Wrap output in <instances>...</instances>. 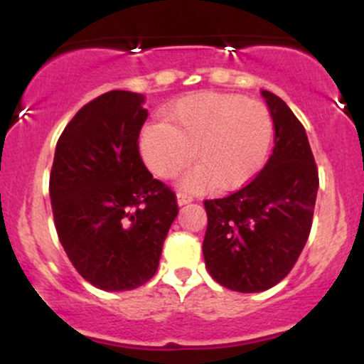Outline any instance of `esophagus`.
Here are the masks:
<instances>
[{
  "instance_id": "1",
  "label": "esophagus",
  "mask_w": 364,
  "mask_h": 364,
  "mask_svg": "<svg viewBox=\"0 0 364 364\" xmlns=\"http://www.w3.org/2000/svg\"><path fill=\"white\" fill-rule=\"evenodd\" d=\"M176 202H178V205H179V207H183V205H186V203L193 202V196L185 195V193H178V196H176Z\"/></svg>"
}]
</instances>
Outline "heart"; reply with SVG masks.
<instances>
[{"mask_svg":"<svg viewBox=\"0 0 364 364\" xmlns=\"http://www.w3.org/2000/svg\"><path fill=\"white\" fill-rule=\"evenodd\" d=\"M272 136V116L262 102L198 92L166 109L164 123L145 124L139 150L147 168L161 178L176 174L193 156L196 164L179 179L183 190L210 185L232 190L262 169Z\"/></svg>","mask_w":364,"mask_h":364,"instance_id":"b5f03b06","label":"heart"}]
</instances>
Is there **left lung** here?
<instances>
[{"label": "left lung", "mask_w": 364, "mask_h": 364, "mask_svg": "<svg viewBox=\"0 0 364 364\" xmlns=\"http://www.w3.org/2000/svg\"><path fill=\"white\" fill-rule=\"evenodd\" d=\"M274 121V150L258 176L225 198L205 200L203 258L212 279L262 292L291 272L310 236L318 171L303 124L281 97L262 90Z\"/></svg>", "instance_id": "obj_1"}]
</instances>
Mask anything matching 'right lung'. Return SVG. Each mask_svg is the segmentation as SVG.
<instances>
[{
	"label": "right lung",
	"mask_w": 364,
	"mask_h": 364,
	"mask_svg": "<svg viewBox=\"0 0 364 364\" xmlns=\"http://www.w3.org/2000/svg\"><path fill=\"white\" fill-rule=\"evenodd\" d=\"M145 95L111 90L82 107L61 133L49 195L58 237L78 274L102 291L154 277L178 215L176 196L145 168Z\"/></svg>",
	"instance_id": "1"
}]
</instances>
